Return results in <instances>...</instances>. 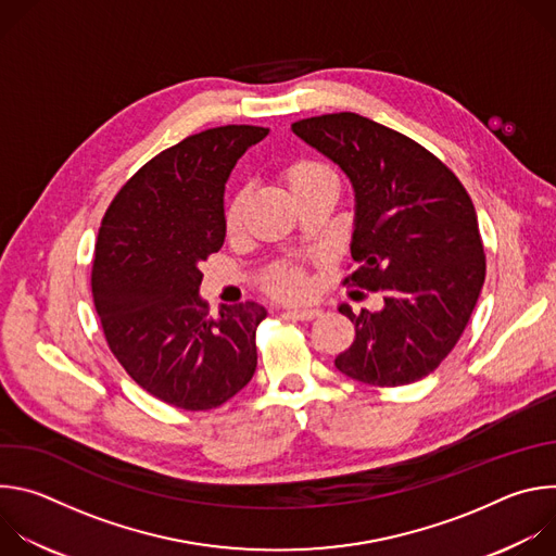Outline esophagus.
<instances>
[{
	"label": "esophagus",
	"mask_w": 556,
	"mask_h": 556,
	"mask_svg": "<svg viewBox=\"0 0 556 556\" xmlns=\"http://www.w3.org/2000/svg\"><path fill=\"white\" fill-rule=\"evenodd\" d=\"M283 314L288 316V319L312 321V319H316V316L321 314V309H319V307H288Z\"/></svg>",
	"instance_id": "34e87169"
}]
</instances>
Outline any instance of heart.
<instances>
[{"instance_id": "1", "label": "heart", "mask_w": 556, "mask_h": 556, "mask_svg": "<svg viewBox=\"0 0 556 556\" xmlns=\"http://www.w3.org/2000/svg\"><path fill=\"white\" fill-rule=\"evenodd\" d=\"M281 182L286 185L288 193L299 200L301 195L321 189V187H334L337 189V176L330 167H326L319 161H312V157H299V161H292L281 169ZM244 202L247 195L240 191L235 193L226 206L224 222L228 230H237L242 224V213H244ZM268 288L273 294L283 296V299H299L307 290L305 277L294 270V268H277L268 277Z\"/></svg>"}]
</instances>
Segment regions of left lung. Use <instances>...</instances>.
<instances>
[{
  "label": "left lung",
  "mask_w": 556,
  "mask_h": 556,
  "mask_svg": "<svg viewBox=\"0 0 556 556\" xmlns=\"http://www.w3.org/2000/svg\"><path fill=\"white\" fill-rule=\"evenodd\" d=\"M290 129L350 178L356 270L345 281L384 294L376 312L339 305L356 339L337 369L374 387L425 378L455 348L486 277L466 189L422 144L365 116L326 114Z\"/></svg>",
  "instance_id": "obj_1"
}]
</instances>
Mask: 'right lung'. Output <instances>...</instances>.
I'll return each mask as SVG.
<instances>
[{"label":"right lung","instance_id":"obj_1","mask_svg":"<svg viewBox=\"0 0 556 556\" xmlns=\"http://www.w3.org/2000/svg\"><path fill=\"white\" fill-rule=\"evenodd\" d=\"M266 136L226 125L165 149L121 189L99 230L92 294L108 345L144 391L187 412L224 405L257 367L266 307L208 316L200 264L224 244L232 167Z\"/></svg>","mask_w":556,"mask_h":556}]
</instances>
